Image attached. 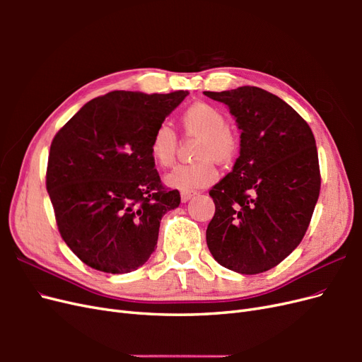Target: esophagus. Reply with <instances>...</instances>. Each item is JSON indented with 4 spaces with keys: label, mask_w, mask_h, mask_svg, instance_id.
<instances>
[{
    "label": "esophagus",
    "mask_w": 362,
    "mask_h": 362,
    "mask_svg": "<svg viewBox=\"0 0 362 362\" xmlns=\"http://www.w3.org/2000/svg\"><path fill=\"white\" fill-rule=\"evenodd\" d=\"M193 194H194L193 192H181V201H182V202H187Z\"/></svg>",
    "instance_id": "obj_1"
}]
</instances>
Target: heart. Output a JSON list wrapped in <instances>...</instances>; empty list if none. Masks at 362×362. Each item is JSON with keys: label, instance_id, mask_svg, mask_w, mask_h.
<instances>
[{"label": "heart", "instance_id": "heart-1", "mask_svg": "<svg viewBox=\"0 0 362 362\" xmlns=\"http://www.w3.org/2000/svg\"><path fill=\"white\" fill-rule=\"evenodd\" d=\"M181 124L185 133L201 137L196 146L194 158L189 164H180L166 175L169 187L182 192L202 189L217 180L216 163H231L238 151V139L228 128L225 113L208 103H196L185 108L181 115ZM178 137L172 127L160 124L149 140L151 157L160 168H169L177 157Z\"/></svg>", "mask_w": 362, "mask_h": 362}]
</instances>
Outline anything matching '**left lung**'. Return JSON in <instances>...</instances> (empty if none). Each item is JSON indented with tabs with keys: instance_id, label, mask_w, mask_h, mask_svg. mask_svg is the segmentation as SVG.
I'll use <instances>...</instances> for the list:
<instances>
[{
	"instance_id": "8db88e82",
	"label": "left lung",
	"mask_w": 362,
	"mask_h": 362,
	"mask_svg": "<svg viewBox=\"0 0 362 362\" xmlns=\"http://www.w3.org/2000/svg\"><path fill=\"white\" fill-rule=\"evenodd\" d=\"M204 95L226 104L242 129L240 157L210 190L206 245L221 266L257 275L286 259L310 226L322 184L315 139L298 112L259 87Z\"/></svg>"
}]
</instances>
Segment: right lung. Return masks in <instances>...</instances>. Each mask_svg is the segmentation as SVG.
Returning a JSON list of instances; mask_svg holds the SVG:
<instances>
[{"mask_svg": "<svg viewBox=\"0 0 362 362\" xmlns=\"http://www.w3.org/2000/svg\"><path fill=\"white\" fill-rule=\"evenodd\" d=\"M187 95L115 90L54 136L47 190L62 238L84 264L128 273L156 250L161 217L181 198L163 185L149 140Z\"/></svg>", "mask_w": 362, "mask_h": 362, "instance_id": "obj_1", "label": "right lung"}]
</instances>
